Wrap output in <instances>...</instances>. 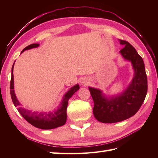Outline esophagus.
<instances>
[{
    "label": "esophagus",
    "instance_id": "34e87169",
    "mask_svg": "<svg viewBox=\"0 0 158 158\" xmlns=\"http://www.w3.org/2000/svg\"><path fill=\"white\" fill-rule=\"evenodd\" d=\"M89 83V80L88 79H83L81 81V84L83 85H86Z\"/></svg>",
    "mask_w": 158,
    "mask_h": 158
}]
</instances>
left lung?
Listing matches in <instances>:
<instances>
[{
  "instance_id": "1",
  "label": "left lung",
  "mask_w": 158,
  "mask_h": 158,
  "mask_svg": "<svg viewBox=\"0 0 158 158\" xmlns=\"http://www.w3.org/2000/svg\"><path fill=\"white\" fill-rule=\"evenodd\" d=\"M119 41L124 45L119 53L132 66V81L117 94L106 95L101 89L88 87L94 103V115L99 122L105 123L122 122L135 115L147 93V77L143 58L128 42L122 40Z\"/></svg>"
}]
</instances>
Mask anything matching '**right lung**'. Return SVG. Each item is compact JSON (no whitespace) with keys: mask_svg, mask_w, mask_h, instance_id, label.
I'll return each instance as SVG.
<instances>
[{"mask_svg":"<svg viewBox=\"0 0 158 158\" xmlns=\"http://www.w3.org/2000/svg\"><path fill=\"white\" fill-rule=\"evenodd\" d=\"M38 47H39V43L30 45L23 49L22 53L26 51V50L36 48ZM14 64L15 62L12 66L11 79V83H10L11 97L13 105L17 107V109H18L19 113L21 114V115L33 126L43 130L54 129L56 127L64 125L67 119L66 109L69 100L71 98L74 94L79 89V84H76L73 86L65 93V94L62 97V99L59 106H57L55 109H53V110H49V111H32V110H28L23 108L22 104L17 98L14 90V79H13Z\"/></svg>","mask_w":158,"mask_h":158,"instance_id":"add662e5","label":"right lung"}]
</instances>
